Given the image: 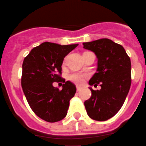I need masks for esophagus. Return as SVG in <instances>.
<instances>
[{"mask_svg":"<svg viewBox=\"0 0 146 146\" xmlns=\"http://www.w3.org/2000/svg\"><path fill=\"white\" fill-rule=\"evenodd\" d=\"M80 90H81V88L79 87V86H76V91H77V92H79V91H80Z\"/></svg>","mask_w":146,"mask_h":146,"instance_id":"obj_1","label":"esophagus"}]
</instances>
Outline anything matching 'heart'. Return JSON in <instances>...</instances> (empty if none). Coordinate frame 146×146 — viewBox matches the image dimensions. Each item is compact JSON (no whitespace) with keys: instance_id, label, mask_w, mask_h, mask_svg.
<instances>
[{"instance_id":"1","label":"heart","mask_w":146,"mask_h":146,"mask_svg":"<svg viewBox=\"0 0 146 146\" xmlns=\"http://www.w3.org/2000/svg\"><path fill=\"white\" fill-rule=\"evenodd\" d=\"M68 79L70 80V81L75 83L76 84H81L84 82V75L80 74L78 73H73L69 75Z\"/></svg>"}]
</instances>
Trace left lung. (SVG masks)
Listing matches in <instances>:
<instances>
[{"label":"left lung","mask_w":146,"mask_h":146,"mask_svg":"<svg viewBox=\"0 0 146 146\" xmlns=\"http://www.w3.org/2000/svg\"><path fill=\"white\" fill-rule=\"evenodd\" d=\"M84 48L93 51L98 58L97 70L89 85H98L100 90L92 91L84 102L90 118L105 121L115 116L122 107L131 84V59L122 45L102 38L83 43Z\"/></svg>","instance_id":"obj_1"}]
</instances>
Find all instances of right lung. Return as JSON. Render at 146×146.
<instances>
[{
  "instance_id": "add662e5",
  "label": "right lung",
  "mask_w": 146,
  "mask_h": 146,
  "mask_svg": "<svg viewBox=\"0 0 146 146\" xmlns=\"http://www.w3.org/2000/svg\"><path fill=\"white\" fill-rule=\"evenodd\" d=\"M77 45L44 42L24 58L21 81L24 95L36 116L47 122L64 119L76 93V86L69 80H62V90L54 87L53 82L61 79L64 58Z\"/></svg>"
}]
</instances>
